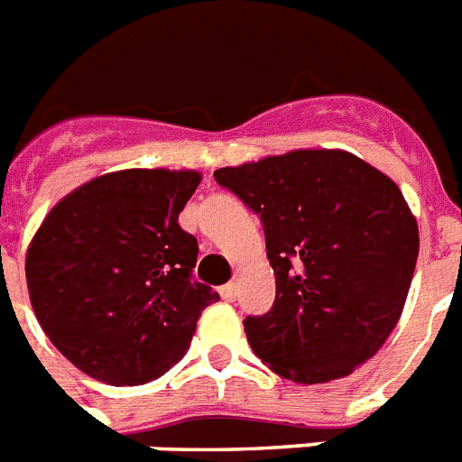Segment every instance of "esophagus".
Instances as JSON below:
<instances>
[{"label": "esophagus", "mask_w": 462, "mask_h": 462, "mask_svg": "<svg viewBox=\"0 0 462 462\" xmlns=\"http://www.w3.org/2000/svg\"><path fill=\"white\" fill-rule=\"evenodd\" d=\"M220 295H223V300H227V302L237 300L239 285H237V282H227V285H223V288H220Z\"/></svg>", "instance_id": "obj_1"}]
</instances>
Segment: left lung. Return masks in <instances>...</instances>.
Wrapping results in <instances>:
<instances>
[{
    "mask_svg": "<svg viewBox=\"0 0 462 462\" xmlns=\"http://www.w3.org/2000/svg\"><path fill=\"white\" fill-rule=\"evenodd\" d=\"M263 223L275 302L246 316L254 355L297 383L347 376L401 319L420 235L391 177L347 151L304 148L213 172Z\"/></svg>",
    "mask_w": 462,
    "mask_h": 462,
    "instance_id": "8db88e82",
    "label": "left lung"
}]
</instances>
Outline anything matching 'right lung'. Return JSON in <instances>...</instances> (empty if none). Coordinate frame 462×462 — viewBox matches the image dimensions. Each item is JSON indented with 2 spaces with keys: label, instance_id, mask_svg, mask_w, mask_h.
Here are the masks:
<instances>
[{
  "label": "right lung",
  "instance_id": "1",
  "mask_svg": "<svg viewBox=\"0 0 462 462\" xmlns=\"http://www.w3.org/2000/svg\"><path fill=\"white\" fill-rule=\"evenodd\" d=\"M194 170H119L54 206L25 254L32 311L52 345L110 386L146 383L189 350L220 297L191 281L199 242L180 213Z\"/></svg>",
  "mask_w": 462,
  "mask_h": 462
}]
</instances>
